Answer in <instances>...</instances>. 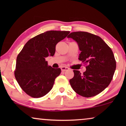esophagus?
<instances>
[{"instance_id": "esophagus-1", "label": "esophagus", "mask_w": 126, "mask_h": 126, "mask_svg": "<svg viewBox=\"0 0 126 126\" xmlns=\"http://www.w3.org/2000/svg\"><path fill=\"white\" fill-rule=\"evenodd\" d=\"M61 69L63 72H65V71H66V70H69V68L66 66H62L61 68Z\"/></svg>"}]
</instances>
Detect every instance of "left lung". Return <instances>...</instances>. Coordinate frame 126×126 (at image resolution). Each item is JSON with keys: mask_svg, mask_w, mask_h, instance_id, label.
I'll return each instance as SVG.
<instances>
[{"mask_svg": "<svg viewBox=\"0 0 126 126\" xmlns=\"http://www.w3.org/2000/svg\"><path fill=\"white\" fill-rule=\"evenodd\" d=\"M75 40L81 51L79 60L86 65L81 74L73 70L69 80L75 92L85 97L94 96L109 85L116 69V60L111 48L99 36L84 32H71L68 36Z\"/></svg>", "mask_w": 126, "mask_h": 126, "instance_id": "1", "label": "left lung"}]
</instances>
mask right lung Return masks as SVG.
I'll return each mask as SVG.
<instances>
[{
	"mask_svg": "<svg viewBox=\"0 0 126 126\" xmlns=\"http://www.w3.org/2000/svg\"><path fill=\"white\" fill-rule=\"evenodd\" d=\"M70 32L47 31L28 41L16 58L14 71L20 88L29 96L39 98L52 89L60 68H53L45 58L54 56L56 46L66 37Z\"/></svg>",
	"mask_w": 126,
	"mask_h": 126,
	"instance_id": "right-lung-1",
	"label": "right lung"
}]
</instances>
